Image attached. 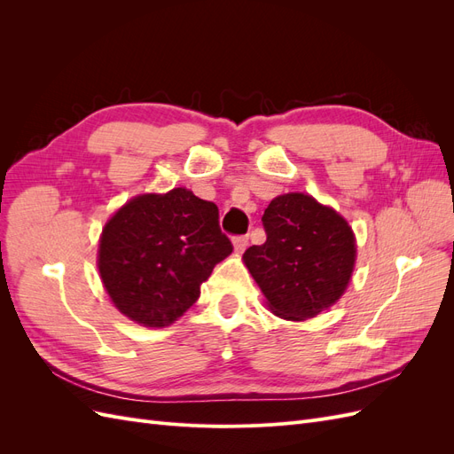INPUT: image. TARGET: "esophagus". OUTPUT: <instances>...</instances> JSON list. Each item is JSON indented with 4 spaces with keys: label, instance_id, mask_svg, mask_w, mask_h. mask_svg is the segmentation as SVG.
I'll list each match as a JSON object with an SVG mask.
<instances>
[{
    "label": "esophagus",
    "instance_id": "34e87169",
    "mask_svg": "<svg viewBox=\"0 0 454 454\" xmlns=\"http://www.w3.org/2000/svg\"><path fill=\"white\" fill-rule=\"evenodd\" d=\"M232 246H235V252L242 254L246 248H248V237H235L232 239Z\"/></svg>",
    "mask_w": 454,
    "mask_h": 454
}]
</instances>
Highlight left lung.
<instances>
[{"label":"left lung","mask_w":454,"mask_h":454,"mask_svg":"<svg viewBox=\"0 0 454 454\" xmlns=\"http://www.w3.org/2000/svg\"><path fill=\"white\" fill-rule=\"evenodd\" d=\"M267 240L242 259L269 309L284 320H307L332 307L350 282L356 240L347 219L310 195L272 199L261 217Z\"/></svg>","instance_id":"1"}]
</instances>
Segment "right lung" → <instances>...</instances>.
I'll return each mask as SVG.
<instances>
[{
	"label": "right lung",
	"mask_w": 454,
	"mask_h": 454,
	"mask_svg": "<svg viewBox=\"0 0 454 454\" xmlns=\"http://www.w3.org/2000/svg\"><path fill=\"white\" fill-rule=\"evenodd\" d=\"M231 252L217 206L176 187L134 197L109 219L98 270L122 314L145 327H164L193 307L200 284Z\"/></svg>",
	"instance_id": "add662e5"
}]
</instances>
